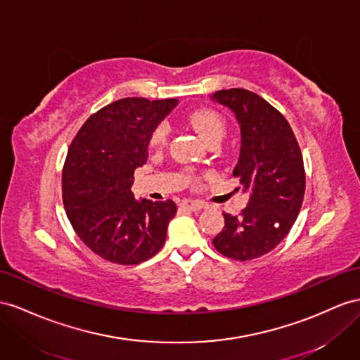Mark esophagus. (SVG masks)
I'll return each instance as SVG.
<instances>
[{
  "mask_svg": "<svg viewBox=\"0 0 360 360\" xmlns=\"http://www.w3.org/2000/svg\"><path fill=\"white\" fill-rule=\"evenodd\" d=\"M181 207L187 208L191 211H199L205 207V204L202 200H193V199H184L181 200Z\"/></svg>",
  "mask_w": 360,
  "mask_h": 360,
  "instance_id": "1",
  "label": "esophagus"
}]
</instances>
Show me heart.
I'll list each match as a JSON object with an SVG mask.
<instances>
[{
	"label": "heart",
	"instance_id": "heart-1",
	"mask_svg": "<svg viewBox=\"0 0 360 360\" xmlns=\"http://www.w3.org/2000/svg\"><path fill=\"white\" fill-rule=\"evenodd\" d=\"M190 123L196 127V131L205 138L208 143L220 141L226 134L225 118L214 109H196L190 114ZM170 124L169 122H160L156 124L149 136V146L152 149H161L169 141Z\"/></svg>",
	"mask_w": 360,
	"mask_h": 360
}]
</instances>
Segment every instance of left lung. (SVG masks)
Masks as SVG:
<instances>
[{"instance_id": "obj_1", "label": "left lung", "mask_w": 360, "mask_h": 360, "mask_svg": "<svg viewBox=\"0 0 360 360\" xmlns=\"http://www.w3.org/2000/svg\"><path fill=\"white\" fill-rule=\"evenodd\" d=\"M211 98L231 109L240 124L242 147L233 176L251 191L240 214L224 213L225 226L213 245L228 259H259L281 243L300 214L306 191L302 153L288 120L259 94L231 88Z\"/></svg>"}]
</instances>
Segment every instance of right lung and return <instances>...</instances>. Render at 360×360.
Returning <instances> with one entry per match:
<instances>
[{
  "mask_svg": "<svg viewBox=\"0 0 360 360\" xmlns=\"http://www.w3.org/2000/svg\"><path fill=\"white\" fill-rule=\"evenodd\" d=\"M176 103L144 97L112 101L71 141L62 170L63 207L80 240L110 263H143L164 246L176 204L136 200L131 187L135 169L149 156L152 129Z\"/></svg>",
  "mask_w": 360,
  "mask_h": 360,
  "instance_id": "right-lung-1",
  "label": "right lung"
}]
</instances>
